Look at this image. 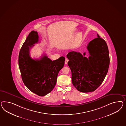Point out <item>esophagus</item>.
<instances>
[{
    "instance_id": "34e87169",
    "label": "esophagus",
    "mask_w": 126,
    "mask_h": 126,
    "mask_svg": "<svg viewBox=\"0 0 126 126\" xmlns=\"http://www.w3.org/2000/svg\"><path fill=\"white\" fill-rule=\"evenodd\" d=\"M68 60L67 59V58H66L65 59V64H67V63H68Z\"/></svg>"
}]
</instances>
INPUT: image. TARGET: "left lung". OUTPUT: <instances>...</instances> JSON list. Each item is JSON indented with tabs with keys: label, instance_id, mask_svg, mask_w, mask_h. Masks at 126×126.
<instances>
[{
	"label": "left lung",
	"instance_id": "8db88e82",
	"mask_svg": "<svg viewBox=\"0 0 126 126\" xmlns=\"http://www.w3.org/2000/svg\"><path fill=\"white\" fill-rule=\"evenodd\" d=\"M97 37L87 46L89 58L85 57V52L82 54L71 51L67 54L72 84L80 92L94 91L102 84L108 71V48L105 40L98 34Z\"/></svg>",
	"mask_w": 126,
	"mask_h": 126
}]
</instances>
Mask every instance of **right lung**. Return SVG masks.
<instances>
[{
    "label": "right lung",
    "instance_id": "right-lung-1",
    "mask_svg": "<svg viewBox=\"0 0 126 126\" xmlns=\"http://www.w3.org/2000/svg\"><path fill=\"white\" fill-rule=\"evenodd\" d=\"M38 42L37 32L32 31L20 48L18 63L21 78L27 89L44 96L54 88L58 73L64 65L65 58L61 56L53 61L46 55L40 60L32 59L30 50Z\"/></svg>",
    "mask_w": 126,
    "mask_h": 126
}]
</instances>
